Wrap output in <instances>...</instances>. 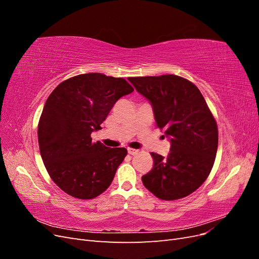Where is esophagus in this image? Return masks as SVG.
Returning <instances> with one entry per match:
<instances>
[{"label": "esophagus", "mask_w": 259, "mask_h": 259, "mask_svg": "<svg viewBox=\"0 0 259 259\" xmlns=\"http://www.w3.org/2000/svg\"><path fill=\"white\" fill-rule=\"evenodd\" d=\"M127 151H128V153H130L131 155H135V154L138 153V150H136V149H133V148H128Z\"/></svg>", "instance_id": "34e87169"}]
</instances>
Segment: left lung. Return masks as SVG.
Here are the masks:
<instances>
[{"label": "left lung", "instance_id": "left-lung-1", "mask_svg": "<svg viewBox=\"0 0 259 259\" xmlns=\"http://www.w3.org/2000/svg\"><path fill=\"white\" fill-rule=\"evenodd\" d=\"M150 101L156 127L170 140L166 158L151 152L153 167L142 177L156 198L183 199L205 182L213 168L218 128L204 97L192 82L175 74L128 77Z\"/></svg>", "mask_w": 259, "mask_h": 259}]
</instances>
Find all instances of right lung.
Segmentation results:
<instances>
[{
  "label": "right lung",
  "mask_w": 259,
  "mask_h": 259,
  "mask_svg": "<svg viewBox=\"0 0 259 259\" xmlns=\"http://www.w3.org/2000/svg\"><path fill=\"white\" fill-rule=\"evenodd\" d=\"M134 89L123 77L86 73L61 82L46 100L37 125L46 170L62 191L91 200L108 189L127 154L125 148L93 143L113 105Z\"/></svg>",
  "instance_id": "add662e5"
}]
</instances>
